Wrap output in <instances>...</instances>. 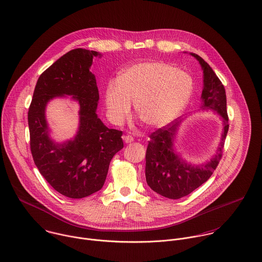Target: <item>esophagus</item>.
<instances>
[{"label": "esophagus", "mask_w": 262, "mask_h": 262, "mask_svg": "<svg viewBox=\"0 0 262 262\" xmlns=\"http://www.w3.org/2000/svg\"><path fill=\"white\" fill-rule=\"evenodd\" d=\"M123 141L125 144H130L134 142V138L132 136H123Z\"/></svg>", "instance_id": "esophagus-1"}]
</instances>
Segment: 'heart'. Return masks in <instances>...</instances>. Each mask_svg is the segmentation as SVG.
I'll return each instance as SVG.
<instances>
[{
    "label": "heart",
    "mask_w": 262,
    "mask_h": 262,
    "mask_svg": "<svg viewBox=\"0 0 262 262\" xmlns=\"http://www.w3.org/2000/svg\"><path fill=\"white\" fill-rule=\"evenodd\" d=\"M192 91L191 78L174 66L159 61L142 62L125 68L118 82L107 85L105 103L115 124L123 122L130 103H135V112L144 124L161 127L182 112Z\"/></svg>",
    "instance_id": "b5f03b06"
}]
</instances>
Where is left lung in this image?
I'll return each instance as SVG.
<instances>
[{
    "label": "left lung",
    "mask_w": 262,
    "mask_h": 262,
    "mask_svg": "<svg viewBox=\"0 0 262 262\" xmlns=\"http://www.w3.org/2000/svg\"><path fill=\"white\" fill-rule=\"evenodd\" d=\"M190 54L199 61L203 70L201 108L217 112L223 119L224 128L215 155L202 164L188 163L174 151L173 142L183 121L182 118L151 134L146 152V181L154 192L169 199L185 197L208 181L222 159L229 130L227 96L224 84L207 62L197 54Z\"/></svg>",
    "instance_id": "1"
}]
</instances>
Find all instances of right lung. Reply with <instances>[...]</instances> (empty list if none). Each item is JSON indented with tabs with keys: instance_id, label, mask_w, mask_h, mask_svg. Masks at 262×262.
Segmentation results:
<instances>
[{
	"instance_id": "1",
	"label": "right lung",
	"mask_w": 262,
	"mask_h": 262,
	"mask_svg": "<svg viewBox=\"0 0 262 262\" xmlns=\"http://www.w3.org/2000/svg\"><path fill=\"white\" fill-rule=\"evenodd\" d=\"M98 56L102 55L78 48L59 58L38 77L28 110L34 164L54 190L72 199L101 190L111 159L123 148L122 132L108 128L96 113L99 91L90 68ZM65 95L79 103L80 124L73 139L56 143L49 137L45 107Z\"/></svg>"
}]
</instances>
